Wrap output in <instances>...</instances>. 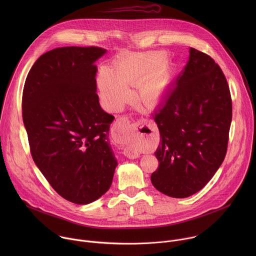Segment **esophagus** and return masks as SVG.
<instances>
[{"label": "esophagus", "instance_id": "1", "mask_svg": "<svg viewBox=\"0 0 256 256\" xmlns=\"http://www.w3.org/2000/svg\"><path fill=\"white\" fill-rule=\"evenodd\" d=\"M128 126H130V120L126 116L120 118L116 120V122L114 124V126L112 128V136L116 142H122L126 138ZM138 126L142 128L144 126V124L142 122H138ZM122 153L128 159H136L140 157V152L132 147H126L124 149Z\"/></svg>", "mask_w": 256, "mask_h": 256}]
</instances>
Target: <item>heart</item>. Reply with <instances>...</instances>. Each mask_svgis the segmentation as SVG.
Here are the masks:
<instances>
[{
	"label": "heart",
	"instance_id": "obj_1",
	"mask_svg": "<svg viewBox=\"0 0 256 256\" xmlns=\"http://www.w3.org/2000/svg\"><path fill=\"white\" fill-rule=\"evenodd\" d=\"M164 62L163 54H128L116 62L114 70L102 68L97 85L105 106L120 110L132 97L128 87H140L138 97L144 105L157 104L168 85L167 72H156Z\"/></svg>",
	"mask_w": 256,
	"mask_h": 256
}]
</instances>
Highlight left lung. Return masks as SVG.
Returning <instances> with one entry per match:
<instances>
[{
	"label": "left lung",
	"instance_id": "1",
	"mask_svg": "<svg viewBox=\"0 0 256 256\" xmlns=\"http://www.w3.org/2000/svg\"><path fill=\"white\" fill-rule=\"evenodd\" d=\"M174 87L154 114L159 167L151 181L162 194L184 198L200 192L225 159L232 100L221 68L194 48Z\"/></svg>",
	"mask_w": 256,
	"mask_h": 256
}]
</instances>
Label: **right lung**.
<instances>
[{
	"mask_svg": "<svg viewBox=\"0 0 256 256\" xmlns=\"http://www.w3.org/2000/svg\"><path fill=\"white\" fill-rule=\"evenodd\" d=\"M106 50H50L29 70L22 116L32 159L64 198L87 204L112 186L118 161L109 142L114 116L101 108L94 62Z\"/></svg>",
	"mask_w": 256,
	"mask_h": 256,
	"instance_id": "obj_1",
	"label": "right lung"
}]
</instances>
